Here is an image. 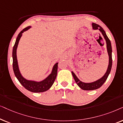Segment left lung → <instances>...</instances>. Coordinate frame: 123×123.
I'll return each mask as SVG.
<instances>
[{
  "instance_id": "left-lung-1",
  "label": "left lung",
  "mask_w": 123,
  "mask_h": 123,
  "mask_svg": "<svg viewBox=\"0 0 123 123\" xmlns=\"http://www.w3.org/2000/svg\"><path fill=\"white\" fill-rule=\"evenodd\" d=\"M93 29L94 30H98L101 32V33L102 34L103 36H104V38L105 39L106 42V44H107V52L109 54V66H108V68L107 70V71L105 73V74L104 75V76H102V78L98 80L94 81V82L90 83H83L80 80H79V79L77 78V76L75 75L73 71L71 72L72 75L74 77L75 82L76 83V84H78V86H79L81 89L85 91H92V90H94L97 89L98 88H100L103 84H104V83L105 82L106 80L109 76V75L110 73L111 68H112V47H111V42L109 39V37H107V35H106L105 31L103 29L102 27H101L99 25H97L95 23H93L92 24Z\"/></svg>"
}]
</instances>
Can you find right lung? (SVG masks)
Instances as JSON below:
<instances>
[{
  "label": "right lung",
  "mask_w": 123,
  "mask_h": 123,
  "mask_svg": "<svg viewBox=\"0 0 123 123\" xmlns=\"http://www.w3.org/2000/svg\"><path fill=\"white\" fill-rule=\"evenodd\" d=\"M31 27V26H28L23 29L21 31L19 32L18 37L16 39L15 44H14L13 48L12 51V57H13V69L14 73V75L18 80L19 83L22 84L23 86H24L26 89L28 91L32 92L34 93H39L43 92L48 90L51 87L52 85L55 82V80L56 78L57 74V68H58V63H56L53 66L52 69V73L47 77L46 79L40 82H37L34 81L27 80L25 79L22 75H21L20 72H19L18 66L17 55H16V50L18 44L19 40L20 39L22 34L25 31L27 30Z\"/></svg>",
  "instance_id": "right-lung-1"
}]
</instances>
